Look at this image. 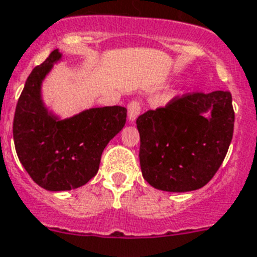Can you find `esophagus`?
Returning <instances> with one entry per match:
<instances>
[{
    "instance_id": "obj_1",
    "label": "esophagus",
    "mask_w": 257,
    "mask_h": 257,
    "mask_svg": "<svg viewBox=\"0 0 257 257\" xmlns=\"http://www.w3.org/2000/svg\"><path fill=\"white\" fill-rule=\"evenodd\" d=\"M141 112V105L139 101L133 100L128 104V120L129 122H135Z\"/></svg>"
}]
</instances>
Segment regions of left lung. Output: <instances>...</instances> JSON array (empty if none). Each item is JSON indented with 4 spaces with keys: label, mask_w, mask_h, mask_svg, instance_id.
<instances>
[{
    "label": "left lung",
    "mask_w": 257,
    "mask_h": 257,
    "mask_svg": "<svg viewBox=\"0 0 257 257\" xmlns=\"http://www.w3.org/2000/svg\"><path fill=\"white\" fill-rule=\"evenodd\" d=\"M229 92L188 93L137 118L143 177L165 192H189L215 176L233 136Z\"/></svg>",
    "instance_id": "1"
}]
</instances>
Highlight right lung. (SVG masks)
Segmentation results:
<instances>
[{
	"instance_id": "1",
	"label": "right lung",
	"mask_w": 257,
	"mask_h": 257,
	"mask_svg": "<svg viewBox=\"0 0 257 257\" xmlns=\"http://www.w3.org/2000/svg\"><path fill=\"white\" fill-rule=\"evenodd\" d=\"M58 49L26 80L14 113L13 139L22 167L46 191H70L96 176L102 151L124 128V106L90 108L60 118L42 100V81L61 60Z\"/></svg>"
}]
</instances>
